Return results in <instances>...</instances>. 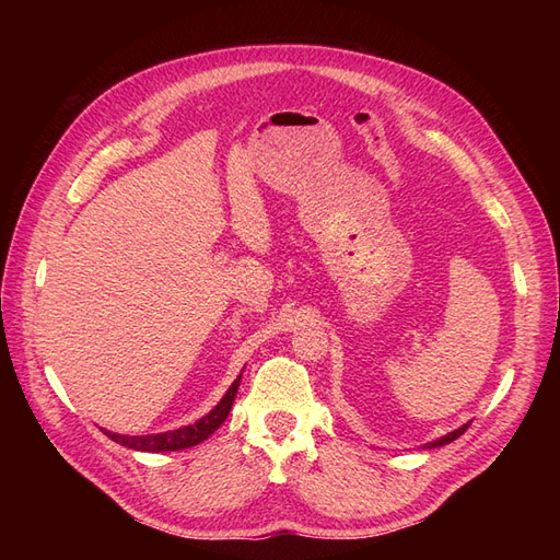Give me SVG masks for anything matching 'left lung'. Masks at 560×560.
<instances>
[{
	"label": "left lung",
	"instance_id": "obj_1",
	"mask_svg": "<svg viewBox=\"0 0 560 560\" xmlns=\"http://www.w3.org/2000/svg\"><path fill=\"white\" fill-rule=\"evenodd\" d=\"M467 428H469V422L467 425H463V428H457V430H453V432H448L446 436H442V439H436V442H430L425 448H436V446H444V444H451V442H455L457 436L460 434H465L467 432Z\"/></svg>",
	"mask_w": 560,
	"mask_h": 560
}]
</instances>
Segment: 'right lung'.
<instances>
[{
	"label": "right lung",
	"mask_w": 560,
	"mask_h": 560,
	"mask_svg": "<svg viewBox=\"0 0 560 560\" xmlns=\"http://www.w3.org/2000/svg\"><path fill=\"white\" fill-rule=\"evenodd\" d=\"M243 376V374H241ZM241 376L233 381V385L226 389V395L222 397L214 409L202 416L200 420H196L194 425H186L179 430H171V432H161V434H140V436H128V434H116V432H107L103 430L112 442L121 444L126 448L132 451H147V453H165V451H182V448H191L200 442H206V439L222 425L226 420L233 399L238 395V385H241Z\"/></svg>",
	"instance_id": "obj_1"
}]
</instances>
